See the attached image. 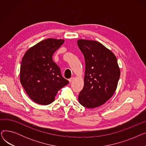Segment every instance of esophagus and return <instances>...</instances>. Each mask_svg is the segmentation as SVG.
Wrapping results in <instances>:
<instances>
[{"mask_svg": "<svg viewBox=\"0 0 146 146\" xmlns=\"http://www.w3.org/2000/svg\"><path fill=\"white\" fill-rule=\"evenodd\" d=\"M73 80H74V78H70V79H68V81H69V82L71 83L72 82H73Z\"/></svg>", "mask_w": 146, "mask_h": 146, "instance_id": "34e87169", "label": "esophagus"}]
</instances>
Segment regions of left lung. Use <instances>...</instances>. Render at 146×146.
<instances>
[{"instance_id": "8db88e82", "label": "left lung", "mask_w": 146, "mask_h": 146, "mask_svg": "<svg viewBox=\"0 0 146 146\" xmlns=\"http://www.w3.org/2000/svg\"><path fill=\"white\" fill-rule=\"evenodd\" d=\"M78 45L85 60L84 86L78 100L86 108H96L109 100L117 89L120 76L117 59L98 41L80 39Z\"/></svg>"}]
</instances>
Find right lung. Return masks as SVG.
Returning <instances> with one entry per match:
<instances>
[{
    "label": "right lung",
    "instance_id": "right-lung-1",
    "mask_svg": "<svg viewBox=\"0 0 146 146\" xmlns=\"http://www.w3.org/2000/svg\"><path fill=\"white\" fill-rule=\"evenodd\" d=\"M64 42L62 39L47 38L29 48L22 58L20 81L27 95L36 104H50L58 91L69 83L52 58Z\"/></svg>",
    "mask_w": 146,
    "mask_h": 146
}]
</instances>
